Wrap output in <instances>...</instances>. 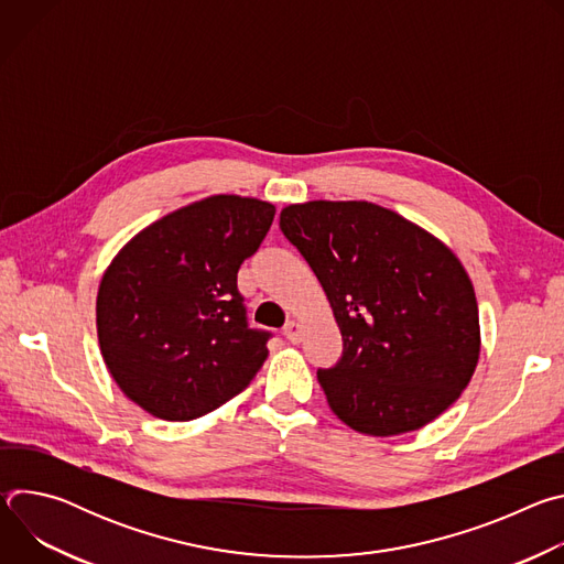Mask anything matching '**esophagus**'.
Wrapping results in <instances>:
<instances>
[{"mask_svg": "<svg viewBox=\"0 0 564 564\" xmlns=\"http://www.w3.org/2000/svg\"><path fill=\"white\" fill-rule=\"evenodd\" d=\"M283 337L290 341V344H299L301 341V337H303V328H301V324L299 321H288L285 324V328H283Z\"/></svg>", "mask_w": 564, "mask_h": 564, "instance_id": "34e87169", "label": "esophagus"}]
</instances>
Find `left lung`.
<instances>
[{
	"mask_svg": "<svg viewBox=\"0 0 564 564\" xmlns=\"http://www.w3.org/2000/svg\"><path fill=\"white\" fill-rule=\"evenodd\" d=\"M279 225L324 285L341 330V359L316 370L335 415L375 437L442 415L479 357L477 301L457 257L366 200L290 205Z\"/></svg>",
	"mask_w": 564,
	"mask_h": 564,
	"instance_id": "left-lung-1",
	"label": "left lung"
}]
</instances>
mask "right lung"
I'll use <instances>...</instances> for the list:
<instances>
[{
	"label": "right lung",
	"instance_id": "1",
	"mask_svg": "<svg viewBox=\"0 0 564 564\" xmlns=\"http://www.w3.org/2000/svg\"><path fill=\"white\" fill-rule=\"evenodd\" d=\"M274 205L212 196L144 227L98 292V339L120 390L153 417L196 420L246 390L272 333L250 328L238 268Z\"/></svg>",
	"mask_w": 564,
	"mask_h": 564
}]
</instances>
